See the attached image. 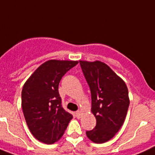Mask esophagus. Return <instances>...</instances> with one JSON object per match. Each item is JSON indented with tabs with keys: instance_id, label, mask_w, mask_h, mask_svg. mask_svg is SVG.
<instances>
[{
	"instance_id": "34e87169",
	"label": "esophagus",
	"mask_w": 155,
	"mask_h": 155,
	"mask_svg": "<svg viewBox=\"0 0 155 155\" xmlns=\"http://www.w3.org/2000/svg\"><path fill=\"white\" fill-rule=\"evenodd\" d=\"M81 115H82V114H81V111H77L76 112V116L78 118H79L80 117H81Z\"/></svg>"
}]
</instances>
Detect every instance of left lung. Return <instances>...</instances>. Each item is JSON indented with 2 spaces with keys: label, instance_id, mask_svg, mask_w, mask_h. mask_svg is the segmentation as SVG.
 Instances as JSON below:
<instances>
[{
  "label": "left lung",
  "instance_id": "left-lung-1",
  "mask_svg": "<svg viewBox=\"0 0 155 155\" xmlns=\"http://www.w3.org/2000/svg\"><path fill=\"white\" fill-rule=\"evenodd\" d=\"M91 93V111L96 118L94 130L87 131L96 143L110 140L120 130L130 105L125 82L108 65L101 61H79Z\"/></svg>",
  "mask_w": 155,
  "mask_h": 155
}]
</instances>
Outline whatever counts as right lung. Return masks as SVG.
Returning <instances> with one entry per match:
<instances>
[{
	"label": "right lung",
	"instance_id": "1",
	"mask_svg": "<svg viewBox=\"0 0 155 155\" xmlns=\"http://www.w3.org/2000/svg\"><path fill=\"white\" fill-rule=\"evenodd\" d=\"M76 61L50 60L27 79L21 91V107L27 126L40 142L51 144L64 134L72 115L61 105L58 85Z\"/></svg>",
	"mask_w": 155,
	"mask_h": 155
}]
</instances>
